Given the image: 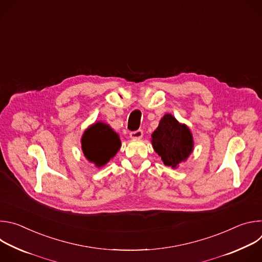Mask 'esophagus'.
Returning a JSON list of instances; mask_svg holds the SVG:
<instances>
[{"instance_id":"esophagus-1","label":"esophagus","mask_w":262,"mask_h":262,"mask_svg":"<svg viewBox=\"0 0 262 262\" xmlns=\"http://www.w3.org/2000/svg\"><path fill=\"white\" fill-rule=\"evenodd\" d=\"M142 137H143V132H142L141 129H138V130H136V132H132V133L129 134V138L133 139V140H139V139H141Z\"/></svg>"}]
</instances>
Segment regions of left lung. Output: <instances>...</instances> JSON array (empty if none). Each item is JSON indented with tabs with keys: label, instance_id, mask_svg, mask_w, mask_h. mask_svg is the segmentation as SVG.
<instances>
[{
	"label": "left lung",
	"instance_id": "left-lung-1",
	"mask_svg": "<svg viewBox=\"0 0 262 262\" xmlns=\"http://www.w3.org/2000/svg\"><path fill=\"white\" fill-rule=\"evenodd\" d=\"M151 144L164 165L172 169L184 163L194 150L191 129L171 114H165L161 119L159 126L151 135Z\"/></svg>",
	"mask_w": 262,
	"mask_h": 262
}]
</instances>
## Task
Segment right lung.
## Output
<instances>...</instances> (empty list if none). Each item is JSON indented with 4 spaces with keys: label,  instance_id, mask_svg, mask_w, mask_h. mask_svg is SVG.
Wrapping results in <instances>:
<instances>
[{
    "label": "right lung",
    "instance_id": "add662e5",
    "mask_svg": "<svg viewBox=\"0 0 262 262\" xmlns=\"http://www.w3.org/2000/svg\"><path fill=\"white\" fill-rule=\"evenodd\" d=\"M81 143L85 158L97 168L106 165L116 156L121 146L119 135L101 121L91 124L84 132Z\"/></svg>",
    "mask_w": 262,
    "mask_h": 262
}]
</instances>
